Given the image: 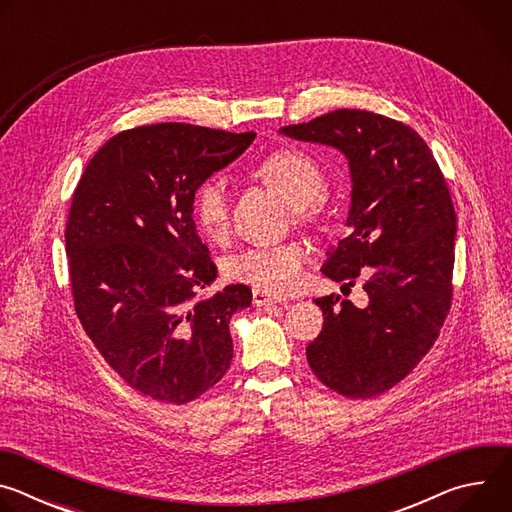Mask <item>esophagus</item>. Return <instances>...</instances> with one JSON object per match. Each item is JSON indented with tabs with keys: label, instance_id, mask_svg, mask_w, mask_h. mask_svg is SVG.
I'll return each instance as SVG.
<instances>
[{
	"label": "esophagus",
	"instance_id": "esophagus-1",
	"mask_svg": "<svg viewBox=\"0 0 512 512\" xmlns=\"http://www.w3.org/2000/svg\"><path fill=\"white\" fill-rule=\"evenodd\" d=\"M285 302L283 298L275 296V294H269V291H263V289H253V304L259 308V306H267V304H281Z\"/></svg>",
	"mask_w": 512,
	"mask_h": 512
}]
</instances>
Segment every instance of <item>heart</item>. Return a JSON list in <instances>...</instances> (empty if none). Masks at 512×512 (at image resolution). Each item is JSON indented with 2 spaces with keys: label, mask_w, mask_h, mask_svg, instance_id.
Returning a JSON list of instances; mask_svg holds the SVG:
<instances>
[{
  "label": "heart",
  "mask_w": 512,
  "mask_h": 512,
  "mask_svg": "<svg viewBox=\"0 0 512 512\" xmlns=\"http://www.w3.org/2000/svg\"><path fill=\"white\" fill-rule=\"evenodd\" d=\"M257 176L273 188L291 208H306L324 190L318 164L296 150H279L257 166ZM192 214L198 229L210 237H223L229 227V192L223 178H208L194 194ZM308 251L300 243L253 247L227 261V275L269 294H287L302 281Z\"/></svg>",
  "instance_id": "obj_1"
}]
</instances>
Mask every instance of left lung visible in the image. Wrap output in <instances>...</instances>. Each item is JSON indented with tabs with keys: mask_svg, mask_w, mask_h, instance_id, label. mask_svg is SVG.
<instances>
[{
	"mask_svg": "<svg viewBox=\"0 0 512 512\" xmlns=\"http://www.w3.org/2000/svg\"><path fill=\"white\" fill-rule=\"evenodd\" d=\"M279 133L328 145L348 160V237L322 273L354 285L367 306L340 296L314 300L324 326L306 356L332 391L367 399L405 379L435 342L452 304L456 212L444 174L409 125L360 109H338Z\"/></svg>",
	"mask_w": 512,
	"mask_h": 512,
	"instance_id": "8db88e82",
	"label": "left lung"
}]
</instances>
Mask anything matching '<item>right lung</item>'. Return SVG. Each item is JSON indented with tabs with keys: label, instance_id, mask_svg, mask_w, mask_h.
<instances>
[{
	"label": "right lung",
	"instance_id": "obj_1",
	"mask_svg": "<svg viewBox=\"0 0 512 512\" xmlns=\"http://www.w3.org/2000/svg\"><path fill=\"white\" fill-rule=\"evenodd\" d=\"M253 139L188 123L121 131L72 196L64 239L77 316L109 367L156 401H194L231 367L229 324L253 294L237 283L196 300L216 265L192 202Z\"/></svg>",
	"mask_w": 512,
	"mask_h": 512
}]
</instances>
